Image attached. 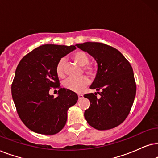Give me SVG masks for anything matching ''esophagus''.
I'll return each instance as SVG.
<instances>
[{
    "label": "esophagus",
    "mask_w": 158,
    "mask_h": 158,
    "mask_svg": "<svg viewBox=\"0 0 158 158\" xmlns=\"http://www.w3.org/2000/svg\"><path fill=\"white\" fill-rule=\"evenodd\" d=\"M78 98H79V100H81V99L83 98V94H78Z\"/></svg>",
    "instance_id": "obj_1"
}]
</instances>
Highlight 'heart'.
Listing matches in <instances>:
<instances>
[{
  "instance_id": "obj_1",
  "label": "heart",
  "mask_w": 158,
  "mask_h": 158,
  "mask_svg": "<svg viewBox=\"0 0 158 158\" xmlns=\"http://www.w3.org/2000/svg\"><path fill=\"white\" fill-rule=\"evenodd\" d=\"M71 59L75 63L82 66V69L86 74L90 78L94 79L98 73V66L94 64H89V57L85 52L77 50L71 55ZM65 59L61 58L56 65V73L58 77L64 78L65 77ZM89 84V79L86 76H82L79 78H69L64 81V86L66 89L71 92H80L84 88Z\"/></svg>"
}]
</instances>
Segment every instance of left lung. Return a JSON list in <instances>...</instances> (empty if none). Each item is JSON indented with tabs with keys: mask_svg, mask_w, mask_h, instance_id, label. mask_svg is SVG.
<instances>
[{
	"mask_svg": "<svg viewBox=\"0 0 158 158\" xmlns=\"http://www.w3.org/2000/svg\"><path fill=\"white\" fill-rule=\"evenodd\" d=\"M87 51L98 63V73L90 88L97 93L85 94L90 106L85 112L87 123L98 130L118 127L129 115L136 95V85L133 69L120 51L101 43L76 45Z\"/></svg>",
	"mask_w": 158,
	"mask_h": 158,
	"instance_id": "1",
	"label": "left lung"
}]
</instances>
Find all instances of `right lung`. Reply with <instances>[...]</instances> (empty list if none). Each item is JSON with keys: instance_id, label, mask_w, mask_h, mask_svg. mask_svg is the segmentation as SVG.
Returning a JSON list of instances; mask_svg holds the SVG:
<instances>
[{"instance_id": "right-lung-1", "label": "right lung", "mask_w": 158, "mask_h": 158, "mask_svg": "<svg viewBox=\"0 0 158 158\" xmlns=\"http://www.w3.org/2000/svg\"><path fill=\"white\" fill-rule=\"evenodd\" d=\"M75 48L46 44L27 54L17 66L12 98L20 119L35 133H58L66 125L68 109L77 103L78 95L61 88L56 71L59 60ZM51 87L59 89L57 98L49 94Z\"/></svg>"}]
</instances>
